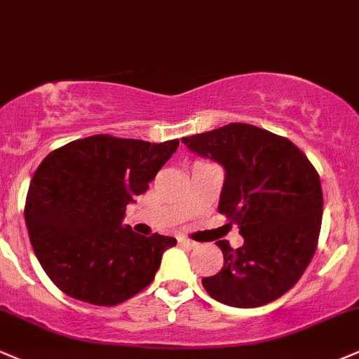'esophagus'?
<instances>
[{
	"mask_svg": "<svg viewBox=\"0 0 359 359\" xmlns=\"http://www.w3.org/2000/svg\"><path fill=\"white\" fill-rule=\"evenodd\" d=\"M178 241H180V245H183V246H187V248H194L196 246V243L194 241H191V240H188V238H178Z\"/></svg>",
	"mask_w": 359,
	"mask_h": 359,
	"instance_id": "34e87169",
	"label": "esophagus"
}]
</instances>
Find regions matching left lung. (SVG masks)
<instances>
[{
  "label": "left lung",
  "instance_id": "1",
  "mask_svg": "<svg viewBox=\"0 0 359 359\" xmlns=\"http://www.w3.org/2000/svg\"><path fill=\"white\" fill-rule=\"evenodd\" d=\"M226 171L219 213L236 224L245 245L216 241L224 264L203 278L208 294L234 308H256L290 291L315 255L323 218L316 168L285 136L229 123L181 138Z\"/></svg>",
  "mask_w": 359,
  "mask_h": 359
}]
</instances>
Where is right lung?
<instances>
[{
    "instance_id": "right-lung-1",
    "label": "right lung",
    "mask_w": 359,
    "mask_h": 359,
    "mask_svg": "<svg viewBox=\"0 0 359 359\" xmlns=\"http://www.w3.org/2000/svg\"><path fill=\"white\" fill-rule=\"evenodd\" d=\"M180 140L95 135L43 159L26 194L31 246L50 280L79 302L116 306L154 280L176 240L123 224L128 203L149 188Z\"/></svg>"
}]
</instances>
